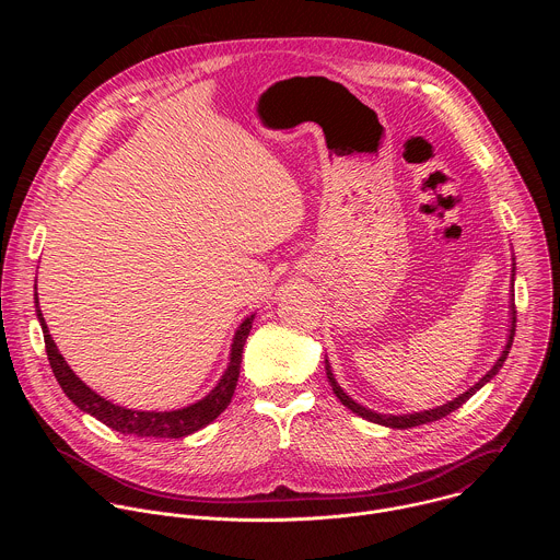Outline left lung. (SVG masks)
<instances>
[{"label": "left lung", "mask_w": 560, "mask_h": 560, "mask_svg": "<svg viewBox=\"0 0 560 560\" xmlns=\"http://www.w3.org/2000/svg\"><path fill=\"white\" fill-rule=\"evenodd\" d=\"M516 266V264H512ZM510 330H508V343L501 352V357L497 359V363L478 378V383H474L469 389H465L463 394H458L456 398H452V401L443 404V406H436L432 410H421V412H412V415H381V412H374V410H368L365 406L357 404L352 396H348V392H343V387L337 383L335 374H332V368H330V361L326 359V374H328V381L332 385V392L339 396V401L352 410L357 417H363L365 421H372V423H378V425H385V428H392V430H408V428H417V425H423V423H432V421H439L443 417H447L450 412H454L456 408H460L469 396H474L478 389H481L486 383H490V378H494V374H499V370L503 368L508 354H510V348H512V341H514V330H516V310H514V268H512V294H510Z\"/></svg>", "instance_id": "obj_1"}]
</instances>
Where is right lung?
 Returning <instances> with one entry per match:
<instances>
[{"mask_svg": "<svg viewBox=\"0 0 560 560\" xmlns=\"http://www.w3.org/2000/svg\"><path fill=\"white\" fill-rule=\"evenodd\" d=\"M35 290H37V281H35ZM35 312L39 318V326L44 332V343H46V354L50 361V368L55 372L57 383L61 385L63 394L70 398V401L91 417H95L97 421H102L104 425L121 432V434H130V436H148V439H182L188 436L201 428H206L208 423H212L232 401V394L238 381V368H242V352L246 346V339L253 330V322H255V312L250 316H246L242 326L236 328L232 346H230V361L225 372L221 374V378L217 381V385L203 396L199 398L197 404H190L186 408L179 410H168V412H154V410H130V408H121L108 398L100 396L95 389H91L82 378H79L70 365L63 361V357L59 354L48 326L44 322V314L39 310V296L35 292Z\"/></svg>", "mask_w": 560, "mask_h": 560, "instance_id": "1", "label": "right lung"}]
</instances>
